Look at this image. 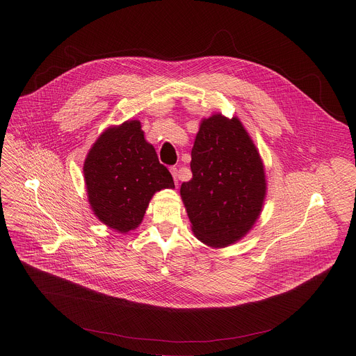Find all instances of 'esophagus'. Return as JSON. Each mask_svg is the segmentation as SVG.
<instances>
[{
    "instance_id": "esophagus-1",
    "label": "esophagus",
    "mask_w": 356,
    "mask_h": 356,
    "mask_svg": "<svg viewBox=\"0 0 356 356\" xmlns=\"http://www.w3.org/2000/svg\"><path fill=\"white\" fill-rule=\"evenodd\" d=\"M171 174H172V177H174V181H175V184L178 185V179H179V171H178V168L172 167V168H171Z\"/></svg>"
}]
</instances>
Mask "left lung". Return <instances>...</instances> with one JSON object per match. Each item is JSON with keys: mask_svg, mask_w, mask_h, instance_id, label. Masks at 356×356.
Masks as SVG:
<instances>
[{"mask_svg": "<svg viewBox=\"0 0 356 356\" xmlns=\"http://www.w3.org/2000/svg\"><path fill=\"white\" fill-rule=\"evenodd\" d=\"M191 168L193 178L181 185V197L192 232L211 248L236 244L254 227L267 192L263 160L237 116L204 118Z\"/></svg>", "mask_w": 356, "mask_h": 356, "instance_id": "8db88e82", "label": "left lung"}]
</instances>
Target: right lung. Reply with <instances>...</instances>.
<instances>
[{
  "label": "right lung",
  "instance_id": "add662e5",
  "mask_svg": "<svg viewBox=\"0 0 356 356\" xmlns=\"http://www.w3.org/2000/svg\"><path fill=\"white\" fill-rule=\"evenodd\" d=\"M83 177L93 213L123 234L141 225L156 192L175 188L140 120L104 130L85 159Z\"/></svg>",
  "mask_w": 356,
  "mask_h": 356
}]
</instances>
